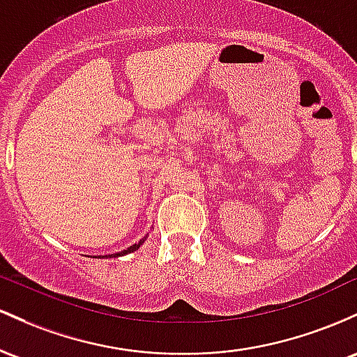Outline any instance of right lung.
<instances>
[{
  "instance_id": "1",
  "label": "right lung",
  "mask_w": 357,
  "mask_h": 357,
  "mask_svg": "<svg viewBox=\"0 0 357 357\" xmlns=\"http://www.w3.org/2000/svg\"><path fill=\"white\" fill-rule=\"evenodd\" d=\"M146 238H148V236H145V238H143V239H139V241L136 243V244H131V246L126 248V250L119 251V253H114V255H106V256H104V258H118V256H125V255H128V253H133V251L138 250V248L142 246L143 243H145ZM99 258H101V256H99Z\"/></svg>"
}]
</instances>
